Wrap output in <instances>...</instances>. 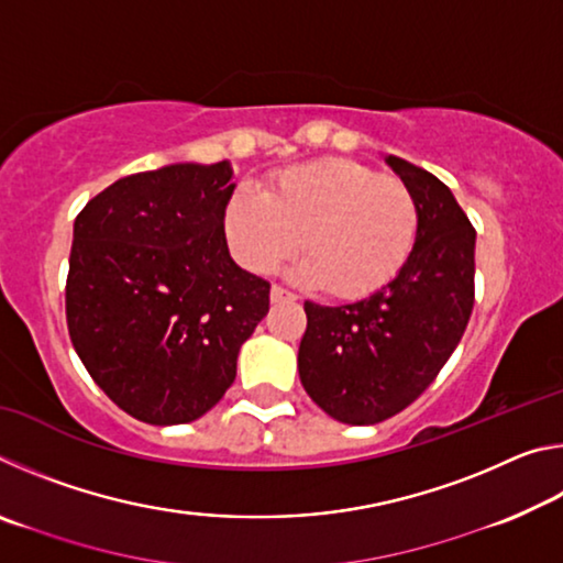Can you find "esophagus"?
Segmentation results:
<instances>
[{"label": "esophagus", "mask_w": 563, "mask_h": 563, "mask_svg": "<svg viewBox=\"0 0 563 563\" xmlns=\"http://www.w3.org/2000/svg\"><path fill=\"white\" fill-rule=\"evenodd\" d=\"M292 300H295V295L288 292V290H283L280 285H273V288H271V302H292Z\"/></svg>", "instance_id": "esophagus-1"}]
</instances>
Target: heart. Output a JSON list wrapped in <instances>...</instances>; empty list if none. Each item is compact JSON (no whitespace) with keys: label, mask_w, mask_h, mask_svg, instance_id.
Listing matches in <instances>:
<instances>
[{"label":"heart","mask_w":563,"mask_h":563,"mask_svg":"<svg viewBox=\"0 0 563 563\" xmlns=\"http://www.w3.org/2000/svg\"><path fill=\"white\" fill-rule=\"evenodd\" d=\"M225 238L251 273H271L302 241L308 258L290 278L340 300L367 298L405 268L419 213L402 180L350 158H318L280 170L268 194L241 188L225 206Z\"/></svg>","instance_id":"obj_1"}]
</instances>
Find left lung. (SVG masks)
Instances as JSON below:
<instances>
[{"label": "left lung", "mask_w": 563, "mask_h": 563, "mask_svg": "<svg viewBox=\"0 0 563 563\" xmlns=\"http://www.w3.org/2000/svg\"><path fill=\"white\" fill-rule=\"evenodd\" d=\"M385 164L417 201L419 225L405 268L357 302H305L300 383L342 424H377L412 405L460 345L474 308L470 218L430 170L397 156H385Z\"/></svg>", "instance_id": "8db88e82"}]
</instances>
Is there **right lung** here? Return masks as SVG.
Masks as SVG:
<instances>
[{"instance_id":"right-lung-1","label":"right lung","mask_w":563,"mask_h":563,"mask_svg":"<svg viewBox=\"0 0 563 563\" xmlns=\"http://www.w3.org/2000/svg\"><path fill=\"white\" fill-rule=\"evenodd\" d=\"M231 161L119 178L74 221L66 322L103 393L141 422L203 417L268 316L271 285L228 253Z\"/></svg>"}]
</instances>
